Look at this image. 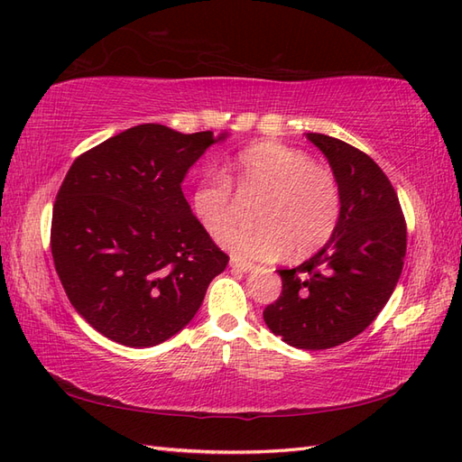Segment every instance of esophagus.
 Returning a JSON list of instances; mask_svg holds the SVG:
<instances>
[{"mask_svg": "<svg viewBox=\"0 0 462 462\" xmlns=\"http://www.w3.org/2000/svg\"><path fill=\"white\" fill-rule=\"evenodd\" d=\"M230 267H232L234 271H240V273H247V271H254V269H255L254 263L242 262V259H238V257H232V259H230Z\"/></svg>", "mask_w": 462, "mask_h": 462, "instance_id": "obj_1", "label": "esophagus"}]
</instances>
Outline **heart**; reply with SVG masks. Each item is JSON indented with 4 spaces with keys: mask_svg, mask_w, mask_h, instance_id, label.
I'll list each match as a JSON object with an SVG mask.
<instances>
[{
    "mask_svg": "<svg viewBox=\"0 0 462 462\" xmlns=\"http://www.w3.org/2000/svg\"><path fill=\"white\" fill-rule=\"evenodd\" d=\"M230 177L240 193H265L255 210L257 226H232L238 200L232 181L208 173L191 195L195 218L218 244L238 259L269 262L294 254H309L334 234L341 195L334 173L312 162L309 153L281 142L262 140L247 146L230 163Z\"/></svg>",
    "mask_w": 462,
    "mask_h": 462,
    "instance_id": "b5f03b06",
    "label": "heart"
}]
</instances>
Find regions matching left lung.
Returning <instances> with one entry per match:
<instances>
[{"mask_svg":"<svg viewBox=\"0 0 462 462\" xmlns=\"http://www.w3.org/2000/svg\"><path fill=\"white\" fill-rule=\"evenodd\" d=\"M328 158L341 210L332 238L294 269H279L281 297L263 310L275 336L329 349L359 336L384 309L406 257V220L384 171L344 140L306 133Z\"/></svg>","mask_w":462,"mask_h":462,"instance_id":"8db88e82","label":"left lung"}]
</instances>
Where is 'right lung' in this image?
<instances>
[{
    "label": "right lung",
    "instance_id": "1",
    "mask_svg": "<svg viewBox=\"0 0 462 462\" xmlns=\"http://www.w3.org/2000/svg\"><path fill=\"white\" fill-rule=\"evenodd\" d=\"M138 125L81 153L52 208L56 273L78 314L126 347H152L193 320L228 265L183 197L189 168L226 138Z\"/></svg>",
    "mask_w": 462,
    "mask_h": 462
}]
</instances>
